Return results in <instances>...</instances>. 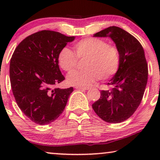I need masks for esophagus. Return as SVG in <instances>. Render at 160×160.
<instances>
[{"label": "esophagus", "mask_w": 160, "mask_h": 160, "mask_svg": "<svg viewBox=\"0 0 160 160\" xmlns=\"http://www.w3.org/2000/svg\"><path fill=\"white\" fill-rule=\"evenodd\" d=\"M75 88L77 89H80V90H88L89 89L88 87H76Z\"/></svg>", "instance_id": "esophagus-1"}]
</instances>
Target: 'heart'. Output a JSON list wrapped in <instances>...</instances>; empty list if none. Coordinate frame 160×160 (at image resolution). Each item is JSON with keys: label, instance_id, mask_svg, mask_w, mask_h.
Wrapping results in <instances>:
<instances>
[{"label": "heart", "instance_id": "heart-1", "mask_svg": "<svg viewBox=\"0 0 160 160\" xmlns=\"http://www.w3.org/2000/svg\"><path fill=\"white\" fill-rule=\"evenodd\" d=\"M76 54L64 47L58 54V60L61 68L71 72L77 65L78 58L87 59L85 71H73L67 76L69 84L87 87L98 78L108 80L117 73L120 65L119 50L115 46L97 38L82 39L74 44Z\"/></svg>", "mask_w": 160, "mask_h": 160}]
</instances>
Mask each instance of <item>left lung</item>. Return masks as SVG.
Here are the masks:
<instances>
[{"instance_id":"1","label":"left lung","mask_w":160,"mask_h":160,"mask_svg":"<svg viewBox=\"0 0 160 160\" xmlns=\"http://www.w3.org/2000/svg\"><path fill=\"white\" fill-rule=\"evenodd\" d=\"M109 37L120 55L117 73L109 81L111 91L102 90L92 104L98 117L109 123H119L132 116L141 103L148 80V65L144 50L134 36L119 27L111 26L94 34Z\"/></svg>"}]
</instances>
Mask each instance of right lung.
<instances>
[{
  "label": "right lung",
  "instance_id": "1",
  "mask_svg": "<svg viewBox=\"0 0 160 160\" xmlns=\"http://www.w3.org/2000/svg\"><path fill=\"white\" fill-rule=\"evenodd\" d=\"M75 36L41 30L25 38L10 61L12 92L17 106L36 124L54 122L64 111L73 87H54L65 79L59 68V52Z\"/></svg>",
  "mask_w": 160,
  "mask_h": 160
}]
</instances>
